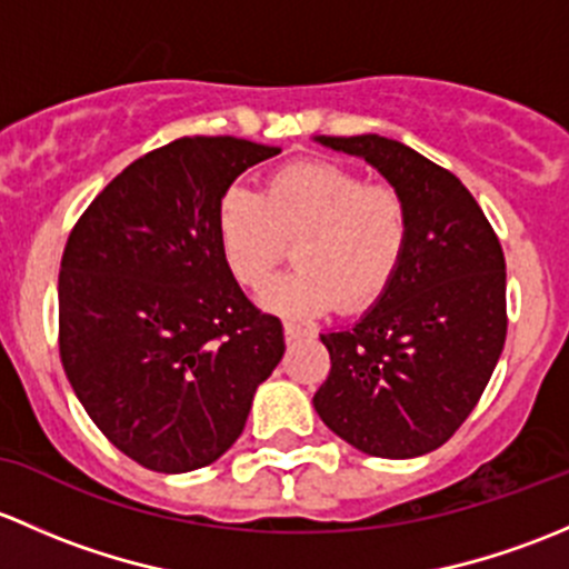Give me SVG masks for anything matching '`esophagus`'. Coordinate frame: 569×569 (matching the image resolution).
Here are the masks:
<instances>
[{
  "mask_svg": "<svg viewBox=\"0 0 569 569\" xmlns=\"http://www.w3.org/2000/svg\"><path fill=\"white\" fill-rule=\"evenodd\" d=\"M307 328L303 326H298V323H284V339L287 342H298V339H303L307 337Z\"/></svg>",
  "mask_w": 569,
  "mask_h": 569,
  "instance_id": "obj_1",
  "label": "esophagus"
}]
</instances>
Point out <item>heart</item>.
Masks as SVG:
<instances>
[{"instance_id":"b5f03b06","label":"heart","mask_w":569,"mask_h":569,"mask_svg":"<svg viewBox=\"0 0 569 569\" xmlns=\"http://www.w3.org/2000/svg\"><path fill=\"white\" fill-rule=\"evenodd\" d=\"M227 268L243 287H260L296 241V268L260 292L268 309L315 315L356 312L395 282L411 246V208L391 183L331 161H292L271 172L262 194L230 189L216 208Z\"/></svg>"}]
</instances>
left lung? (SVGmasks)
Here are the masks:
<instances>
[{"mask_svg": "<svg viewBox=\"0 0 569 569\" xmlns=\"http://www.w3.org/2000/svg\"><path fill=\"white\" fill-rule=\"evenodd\" d=\"M318 142L361 156L406 194L411 246L359 323L320 333L331 372L315 391V411L372 458H419L458 432L501 356V243L471 191L402 142L378 133Z\"/></svg>", "mask_w": 569, "mask_h": 569, "instance_id": "8db88e82", "label": "left lung"}]
</instances>
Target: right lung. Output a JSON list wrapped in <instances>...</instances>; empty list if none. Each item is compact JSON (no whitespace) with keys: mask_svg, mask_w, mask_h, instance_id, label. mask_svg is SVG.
Masks as SVG:
<instances>
[{"mask_svg":"<svg viewBox=\"0 0 569 569\" xmlns=\"http://www.w3.org/2000/svg\"><path fill=\"white\" fill-rule=\"evenodd\" d=\"M279 148L183 137L128 163L70 230L60 359L98 430L139 466L183 473L243 432L282 361V323L227 268L216 208Z\"/></svg>","mask_w":569,"mask_h":569,"instance_id":"obj_1","label":"right lung"}]
</instances>
